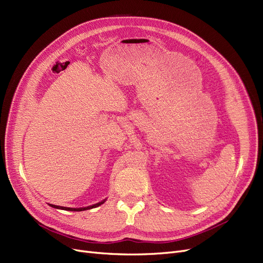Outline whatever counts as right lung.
Listing matches in <instances>:
<instances>
[{"label": "right lung", "mask_w": 263, "mask_h": 263, "mask_svg": "<svg viewBox=\"0 0 263 263\" xmlns=\"http://www.w3.org/2000/svg\"><path fill=\"white\" fill-rule=\"evenodd\" d=\"M104 202V200L103 201H101V202H99V203H96V204H93V205H90V206H86V208H78V209H74V208H66V206H60V205H54V204H50L52 208H57V209H62V210H67V211H84V210H89V209H92V208H96V206H99V205H101L102 203Z\"/></svg>", "instance_id": "add662e5"}]
</instances>
